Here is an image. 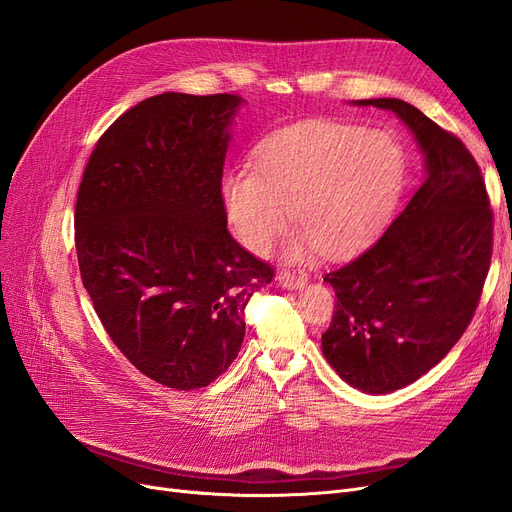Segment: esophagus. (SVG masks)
<instances>
[{
  "instance_id": "esophagus-1",
  "label": "esophagus",
  "mask_w": 512,
  "mask_h": 512,
  "mask_svg": "<svg viewBox=\"0 0 512 512\" xmlns=\"http://www.w3.org/2000/svg\"><path fill=\"white\" fill-rule=\"evenodd\" d=\"M277 282H280L282 288L297 290V288H303L309 282V277L303 271H282L280 277H277Z\"/></svg>"
}]
</instances>
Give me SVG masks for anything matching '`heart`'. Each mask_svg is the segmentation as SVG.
Instances as JSON below:
<instances>
[{
	"label": "heart",
	"mask_w": 512,
	"mask_h": 512,
	"mask_svg": "<svg viewBox=\"0 0 512 512\" xmlns=\"http://www.w3.org/2000/svg\"><path fill=\"white\" fill-rule=\"evenodd\" d=\"M399 177L401 151L389 134L307 121L262 143L254 173L224 179L226 218L239 243L260 256L282 237L290 213L303 235L288 258L314 247L344 256L380 224Z\"/></svg>",
	"instance_id": "1"
}]
</instances>
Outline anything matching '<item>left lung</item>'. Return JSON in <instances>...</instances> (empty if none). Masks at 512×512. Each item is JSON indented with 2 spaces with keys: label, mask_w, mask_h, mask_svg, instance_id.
<instances>
[{
  "label": "left lung",
  "mask_w": 512,
  "mask_h": 512,
  "mask_svg": "<svg viewBox=\"0 0 512 512\" xmlns=\"http://www.w3.org/2000/svg\"><path fill=\"white\" fill-rule=\"evenodd\" d=\"M350 104L395 113L425 160L421 185L391 226L324 275L337 297L324 359L354 389L384 395L427 374L468 329L491 262L493 213L457 136L404 100Z\"/></svg>",
  "instance_id": "8db88e82"
}]
</instances>
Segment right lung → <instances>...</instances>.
Listing matches in <instances>:
<instances>
[{
	"instance_id": "obj_1",
	"label": "right lung",
	"mask_w": 512,
	"mask_h": 512,
	"mask_svg": "<svg viewBox=\"0 0 512 512\" xmlns=\"http://www.w3.org/2000/svg\"><path fill=\"white\" fill-rule=\"evenodd\" d=\"M245 100L166 91L98 141L76 196V256L108 337L168 389H203L237 359L245 305L273 269L230 237L222 170Z\"/></svg>"
}]
</instances>
